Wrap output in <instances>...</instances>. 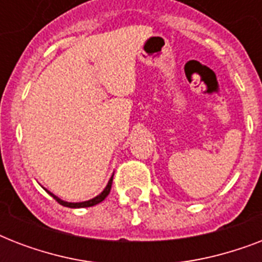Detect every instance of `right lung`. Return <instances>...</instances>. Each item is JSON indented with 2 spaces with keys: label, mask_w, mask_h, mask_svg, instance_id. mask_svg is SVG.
<instances>
[{
  "label": "right lung",
  "mask_w": 262,
  "mask_h": 262,
  "mask_svg": "<svg viewBox=\"0 0 262 262\" xmlns=\"http://www.w3.org/2000/svg\"><path fill=\"white\" fill-rule=\"evenodd\" d=\"M111 183H113V177L110 178V181H108V183H107V186L104 187V190L100 193L99 195H96V197H94V199L88 200V201H83V203H68V201H63V200H61L59 197H57V195H54L53 193H50L49 190H46L49 194L53 197V199L57 201L58 204H61V205H63V207H68V208H87V207H94V205H96V204L102 203L103 200L106 199L107 195H108V193H110L111 190Z\"/></svg>",
  "instance_id": "obj_1"
}]
</instances>
